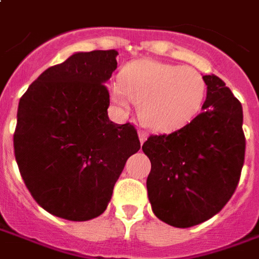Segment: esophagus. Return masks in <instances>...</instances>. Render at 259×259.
Here are the masks:
<instances>
[{
  "mask_svg": "<svg viewBox=\"0 0 259 259\" xmlns=\"http://www.w3.org/2000/svg\"><path fill=\"white\" fill-rule=\"evenodd\" d=\"M139 137H140V141H141V144L144 143L145 140H147V137H148V133L147 132H144V130H139Z\"/></svg>",
  "mask_w": 259,
  "mask_h": 259,
  "instance_id": "34e87169",
  "label": "esophagus"
}]
</instances>
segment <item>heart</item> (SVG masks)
I'll return each instance as SVG.
<instances>
[{
  "instance_id": "b5f03b06",
  "label": "heart",
  "mask_w": 259,
  "mask_h": 259,
  "mask_svg": "<svg viewBox=\"0 0 259 259\" xmlns=\"http://www.w3.org/2000/svg\"><path fill=\"white\" fill-rule=\"evenodd\" d=\"M120 83L111 86V99L119 105H140L144 123L158 132H174L198 115L206 97V83L198 71L141 59L126 64Z\"/></svg>"
}]
</instances>
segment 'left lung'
<instances>
[{
	"label": "left lung",
	"mask_w": 259,
	"mask_h": 259,
	"mask_svg": "<svg viewBox=\"0 0 259 259\" xmlns=\"http://www.w3.org/2000/svg\"><path fill=\"white\" fill-rule=\"evenodd\" d=\"M202 112L170 135H151L143 151L151 160L149 202L160 221L189 228L207 221L229 202L246 152L243 110L225 82L204 75Z\"/></svg>",
	"instance_id": "1"
}]
</instances>
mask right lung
Here are the masks:
<instances>
[{
    "label": "right lung",
    "instance_id": "1",
    "mask_svg": "<svg viewBox=\"0 0 259 259\" xmlns=\"http://www.w3.org/2000/svg\"><path fill=\"white\" fill-rule=\"evenodd\" d=\"M118 52L75 53L42 72L22 96L13 133L19 171L44 210L68 221L104 212L130 155L135 124L108 119Z\"/></svg>",
    "mask_w": 259,
    "mask_h": 259
}]
</instances>
